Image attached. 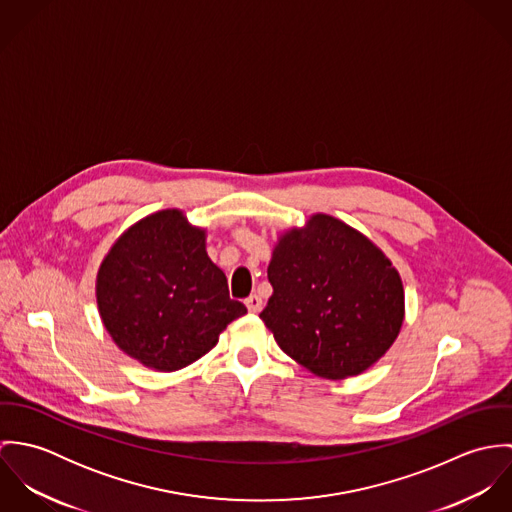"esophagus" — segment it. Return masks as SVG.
<instances>
[{
    "instance_id": "obj_1",
    "label": "esophagus",
    "mask_w": 512,
    "mask_h": 512,
    "mask_svg": "<svg viewBox=\"0 0 512 512\" xmlns=\"http://www.w3.org/2000/svg\"><path fill=\"white\" fill-rule=\"evenodd\" d=\"M244 303H246V307H248V311H250V313H258V311L262 309V297H260V295H256V293H254V295H250V297H246V301H244Z\"/></svg>"
}]
</instances>
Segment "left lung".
<instances>
[{
  "mask_svg": "<svg viewBox=\"0 0 512 512\" xmlns=\"http://www.w3.org/2000/svg\"><path fill=\"white\" fill-rule=\"evenodd\" d=\"M274 293L260 313L280 349L329 380L357 376L398 339L404 286L386 254L325 213L278 234L268 266Z\"/></svg>",
  "mask_w": 512,
  "mask_h": 512,
  "instance_id": "left-lung-1",
  "label": "left lung"
}]
</instances>
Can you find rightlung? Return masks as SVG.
Masks as SVG:
<instances>
[{
    "label": "right lung",
    "mask_w": 512,
    "mask_h": 512,
    "mask_svg": "<svg viewBox=\"0 0 512 512\" xmlns=\"http://www.w3.org/2000/svg\"><path fill=\"white\" fill-rule=\"evenodd\" d=\"M96 303L116 347L157 372L199 361L246 313L207 254V228L181 209L151 213L116 238L96 274Z\"/></svg>",
    "instance_id": "add662e5"
}]
</instances>
